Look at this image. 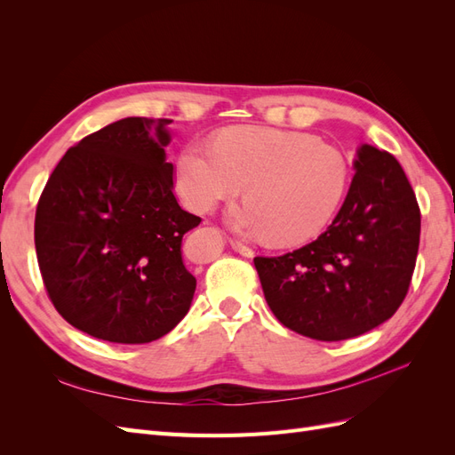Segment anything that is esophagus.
Returning a JSON list of instances; mask_svg holds the SVG:
<instances>
[{
    "instance_id": "esophagus-1",
    "label": "esophagus",
    "mask_w": 455,
    "mask_h": 455,
    "mask_svg": "<svg viewBox=\"0 0 455 455\" xmlns=\"http://www.w3.org/2000/svg\"><path fill=\"white\" fill-rule=\"evenodd\" d=\"M231 246H233V251H237L239 254H243V256H252L254 254V251L251 249V246L249 244H244L243 241H239V239H233L231 241Z\"/></svg>"
}]
</instances>
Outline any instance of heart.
<instances>
[{
    "mask_svg": "<svg viewBox=\"0 0 455 455\" xmlns=\"http://www.w3.org/2000/svg\"><path fill=\"white\" fill-rule=\"evenodd\" d=\"M176 191L196 212L237 197L229 212L243 233H264L271 244L313 239L330 224L347 194L349 161L332 144L296 131L231 127L212 146L188 144L176 159Z\"/></svg>",
    "mask_w": 455,
    "mask_h": 455,
    "instance_id": "heart-1",
    "label": "heart"
}]
</instances>
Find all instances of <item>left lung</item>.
I'll list each match as a JSON object with an SVG mask.
<instances>
[{"label": "left lung", "instance_id": "8db88e82", "mask_svg": "<svg viewBox=\"0 0 455 455\" xmlns=\"http://www.w3.org/2000/svg\"><path fill=\"white\" fill-rule=\"evenodd\" d=\"M334 222L313 243L254 266L281 324L319 341L361 336L395 315L408 294L421 212L387 151L363 144Z\"/></svg>", "mask_w": 455, "mask_h": 455}]
</instances>
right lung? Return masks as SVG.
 Here are the masks:
<instances>
[{"mask_svg": "<svg viewBox=\"0 0 455 455\" xmlns=\"http://www.w3.org/2000/svg\"><path fill=\"white\" fill-rule=\"evenodd\" d=\"M169 119L125 117L70 148L36 209V252L49 299L81 332L112 343L169 334L197 281L182 237L201 218L172 189Z\"/></svg>", "mask_w": 455, "mask_h": 455, "instance_id": "right-lung-1", "label": "right lung"}]
</instances>
